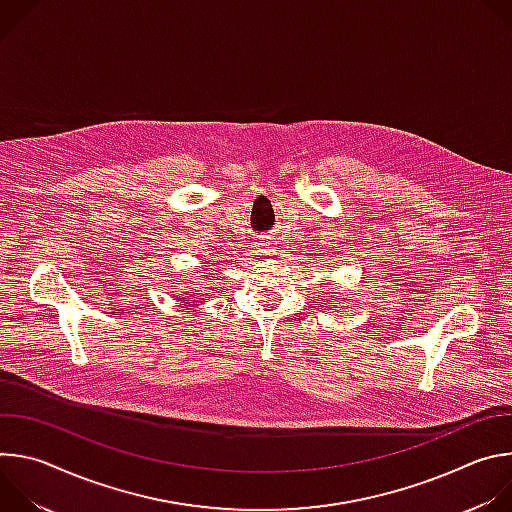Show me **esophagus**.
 Wrapping results in <instances>:
<instances>
[{
  "label": "esophagus",
  "instance_id": "obj_1",
  "mask_svg": "<svg viewBox=\"0 0 512 512\" xmlns=\"http://www.w3.org/2000/svg\"><path fill=\"white\" fill-rule=\"evenodd\" d=\"M267 249H269V247H267Z\"/></svg>",
  "mask_w": 512,
  "mask_h": 512
}]
</instances>
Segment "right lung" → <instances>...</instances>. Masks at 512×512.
<instances>
[{"label": "right lung", "mask_w": 512, "mask_h": 512, "mask_svg": "<svg viewBox=\"0 0 512 512\" xmlns=\"http://www.w3.org/2000/svg\"><path fill=\"white\" fill-rule=\"evenodd\" d=\"M186 291H182L180 294V302H184V304H188V306H194L196 304V300L200 298V294H198V289L194 287L196 285V281L194 283H190V281H186Z\"/></svg>", "instance_id": "add662e5"}]
</instances>
